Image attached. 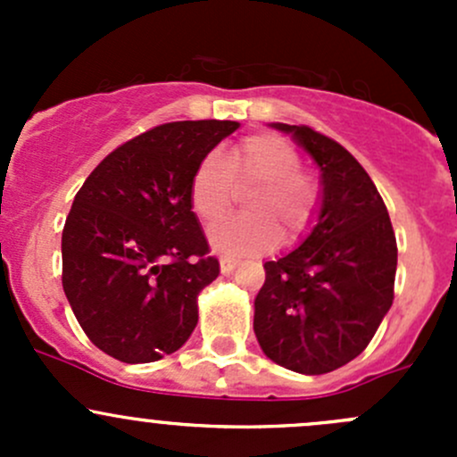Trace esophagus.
<instances>
[{
    "mask_svg": "<svg viewBox=\"0 0 457 457\" xmlns=\"http://www.w3.org/2000/svg\"><path fill=\"white\" fill-rule=\"evenodd\" d=\"M237 265H238L237 258L220 256V271H223V274H229V271H234V270H237Z\"/></svg>",
    "mask_w": 457,
    "mask_h": 457,
    "instance_id": "obj_1",
    "label": "esophagus"
}]
</instances>
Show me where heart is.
<instances>
[{"instance_id": "1", "label": "heart", "mask_w": 457, "mask_h": 457, "mask_svg": "<svg viewBox=\"0 0 457 457\" xmlns=\"http://www.w3.org/2000/svg\"><path fill=\"white\" fill-rule=\"evenodd\" d=\"M294 145L276 135L245 137L232 154L207 152L190 179V201L203 223L219 220L245 196V216H234L212 228L210 241L219 252L254 256L276 243L298 241L314 225L320 210V183L305 172Z\"/></svg>"}]
</instances>
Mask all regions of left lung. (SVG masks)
<instances>
[{
    "mask_svg": "<svg viewBox=\"0 0 457 457\" xmlns=\"http://www.w3.org/2000/svg\"><path fill=\"white\" fill-rule=\"evenodd\" d=\"M292 132L320 168L322 205L305 243L265 262L254 334L276 365L329 373L365 352L394 303L398 245L370 174L338 141L310 126Z\"/></svg>",
    "mask_w": 457,
    "mask_h": 457,
    "instance_id": "obj_1",
    "label": "left lung"
}]
</instances>
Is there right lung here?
<instances>
[{"mask_svg": "<svg viewBox=\"0 0 457 457\" xmlns=\"http://www.w3.org/2000/svg\"><path fill=\"white\" fill-rule=\"evenodd\" d=\"M237 121H172L110 152L72 201L62 234V283L92 345L121 362L183 347L196 298L219 261L192 212L196 163Z\"/></svg>", "mask_w": 457, "mask_h": 457, "instance_id": "1", "label": "right lung"}]
</instances>
